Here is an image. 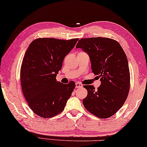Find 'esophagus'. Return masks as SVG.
<instances>
[{"mask_svg":"<svg viewBox=\"0 0 147 147\" xmlns=\"http://www.w3.org/2000/svg\"><path fill=\"white\" fill-rule=\"evenodd\" d=\"M83 86V85L81 83H80L77 82L76 83V88H82Z\"/></svg>","mask_w":147,"mask_h":147,"instance_id":"obj_1","label":"esophagus"}]
</instances>
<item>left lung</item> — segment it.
Instances as JSON below:
<instances>
[{
	"label": "left lung",
	"mask_w": 147,
	"mask_h": 147,
	"mask_svg": "<svg viewBox=\"0 0 147 147\" xmlns=\"http://www.w3.org/2000/svg\"><path fill=\"white\" fill-rule=\"evenodd\" d=\"M76 48L88 55L92 71L101 81L97 90L84 86L88 92L84 107L101 119L111 117L124 105L129 90L128 62L123 49L117 41L102 37L79 40Z\"/></svg>",
	"instance_id": "left-lung-1"
}]
</instances>
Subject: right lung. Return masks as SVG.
<instances>
[{"label": "right lung", "mask_w": 147, "mask_h": 147, "mask_svg": "<svg viewBox=\"0 0 147 147\" xmlns=\"http://www.w3.org/2000/svg\"><path fill=\"white\" fill-rule=\"evenodd\" d=\"M78 40L38 38L26 50L21 68V87L31 110L38 116L51 118L61 113L71 96L75 83L65 85L57 81L56 76Z\"/></svg>", "instance_id": "add662e5"}]
</instances>
